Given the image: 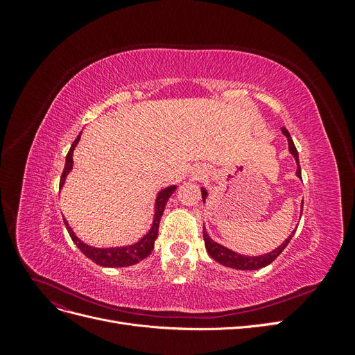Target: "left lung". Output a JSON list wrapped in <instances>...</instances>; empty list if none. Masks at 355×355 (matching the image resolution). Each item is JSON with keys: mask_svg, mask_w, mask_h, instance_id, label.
<instances>
[{"mask_svg": "<svg viewBox=\"0 0 355 355\" xmlns=\"http://www.w3.org/2000/svg\"><path fill=\"white\" fill-rule=\"evenodd\" d=\"M282 130H283L284 136L287 137V141H288V151H290V154L295 157L296 163H297L296 175L300 178V167H299V157H297L296 146H295V144L292 141V137H290V133L287 132V128L283 127ZM201 196H202V201H204V198H206V196H207V192L204 191V189H201ZM302 207H304V202H302ZM293 234L295 232H292V235H290V237L280 247H277V249L272 250L271 253H266V254H262V256H243V254H239V253H235V252L227 249V247H223V245H220L218 243H214L209 237V234L206 232V230H204V227H202L204 244H206V249H207L209 254L213 257V259L216 261V262H219V263H222V265H225V266L234 268V270H247V271L259 270V268H263L266 265H270L271 262H274L277 259V256L286 249V245L290 243V240H292Z\"/></svg>", "mask_w": 355, "mask_h": 355, "instance_id": "left-lung-1", "label": "left lung"}]
</instances>
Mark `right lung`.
I'll return each mask as SVG.
<instances>
[{"mask_svg": "<svg viewBox=\"0 0 355 355\" xmlns=\"http://www.w3.org/2000/svg\"><path fill=\"white\" fill-rule=\"evenodd\" d=\"M81 133L77 136V139L72 142L69 153L67 155V163L65 167H63L62 176H60V184H59V189L63 187V182H65L67 175L69 173V170L72 168V154H73V148L77 146L78 141H80ZM176 189V187H170L164 191H161L157 198V204H155V216H154V222H153V228L149 230V232L145 235V237L133 244V245H127V247H116V249H94V247H90L87 244H84L81 240L77 239V235L73 234V231L71 230V227L68 225V222L65 220L67 230L71 235L72 241L77 244L78 249L92 259L94 263H98L101 266H108V268H121V266H130L133 263H137L139 261L145 259V257L153 252L154 249V241L157 240L158 235V227H159V220L161 216H163L164 209H166V202L168 200V197L173 194V191Z\"/></svg>", "mask_w": 355, "mask_h": 355, "instance_id": "1", "label": "right lung"}]
</instances>
